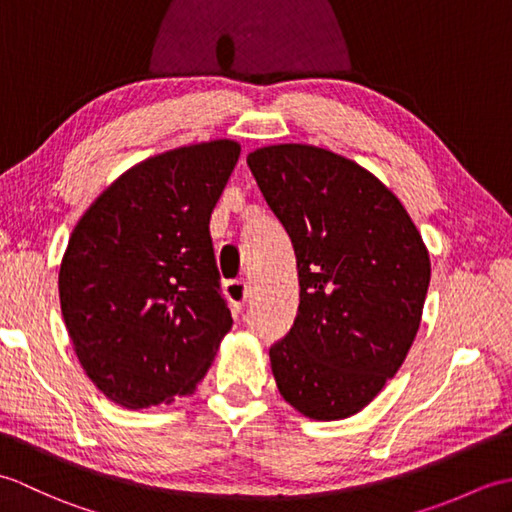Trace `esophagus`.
<instances>
[{
    "mask_svg": "<svg viewBox=\"0 0 512 512\" xmlns=\"http://www.w3.org/2000/svg\"><path fill=\"white\" fill-rule=\"evenodd\" d=\"M224 295L228 299V303H231V308L235 314L242 312L244 308V301L248 297V284L244 279H233V281H226L224 284Z\"/></svg>",
    "mask_w": 512,
    "mask_h": 512,
    "instance_id": "esophagus-1",
    "label": "esophagus"
}]
</instances>
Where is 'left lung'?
<instances>
[{"label":"left lung","instance_id":"8db88e82","mask_svg":"<svg viewBox=\"0 0 512 512\" xmlns=\"http://www.w3.org/2000/svg\"><path fill=\"white\" fill-rule=\"evenodd\" d=\"M297 255L299 310L270 345L281 396L341 420L394 378L420 328L431 264L405 206L328 149L273 145L246 158Z\"/></svg>","mask_w":512,"mask_h":512}]
</instances>
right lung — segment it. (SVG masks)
Instances as JSON below:
<instances>
[{
	"label": "right lung",
	"instance_id": "add662e5",
	"mask_svg": "<svg viewBox=\"0 0 512 512\" xmlns=\"http://www.w3.org/2000/svg\"><path fill=\"white\" fill-rule=\"evenodd\" d=\"M237 158L233 140L165 151L74 226L59 270L63 321L85 374L118 405L191 394L231 330L209 222Z\"/></svg>",
	"mask_w": 512,
	"mask_h": 512
}]
</instances>
